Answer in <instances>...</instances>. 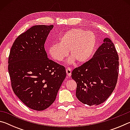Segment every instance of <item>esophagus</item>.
Segmentation results:
<instances>
[{
  "instance_id": "esophagus-1",
  "label": "esophagus",
  "mask_w": 130,
  "mask_h": 130,
  "mask_svg": "<svg viewBox=\"0 0 130 130\" xmlns=\"http://www.w3.org/2000/svg\"><path fill=\"white\" fill-rule=\"evenodd\" d=\"M66 72H67V76L69 77L71 76L72 74V69H70V68H67V69H66Z\"/></svg>"
}]
</instances>
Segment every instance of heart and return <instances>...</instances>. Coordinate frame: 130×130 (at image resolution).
I'll return each mask as SVG.
<instances>
[{"mask_svg":"<svg viewBox=\"0 0 130 130\" xmlns=\"http://www.w3.org/2000/svg\"><path fill=\"white\" fill-rule=\"evenodd\" d=\"M49 48V53L54 60L61 61L68 55L71 56L68 63H83L88 61L93 54L96 46V37L93 32L81 28H73L64 32Z\"/></svg>","mask_w":130,"mask_h":130,"instance_id":"1","label":"heart"}]
</instances>
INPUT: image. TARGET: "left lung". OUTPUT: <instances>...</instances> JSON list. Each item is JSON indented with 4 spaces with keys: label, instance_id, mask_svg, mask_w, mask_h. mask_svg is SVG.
Returning <instances> with one entry per match:
<instances>
[{
    "label": "left lung",
    "instance_id": "left-lung-1",
    "mask_svg": "<svg viewBox=\"0 0 130 130\" xmlns=\"http://www.w3.org/2000/svg\"><path fill=\"white\" fill-rule=\"evenodd\" d=\"M118 73V54L111 39L105 38L91 60L72 72L77 98L89 106L104 103L115 89Z\"/></svg>",
    "mask_w": 130,
    "mask_h": 130
}]
</instances>
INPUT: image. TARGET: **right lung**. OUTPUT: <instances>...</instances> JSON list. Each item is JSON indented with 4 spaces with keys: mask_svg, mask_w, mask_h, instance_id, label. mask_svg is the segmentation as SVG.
<instances>
[{
    "mask_svg": "<svg viewBox=\"0 0 130 130\" xmlns=\"http://www.w3.org/2000/svg\"><path fill=\"white\" fill-rule=\"evenodd\" d=\"M53 25H36L17 37L11 48L8 69L18 98L30 108L42 111L56 100L66 77L63 66L49 60L46 39Z\"/></svg>",
    "mask_w": 130,
    "mask_h": 130,
    "instance_id": "right-lung-1",
    "label": "right lung"
}]
</instances>
